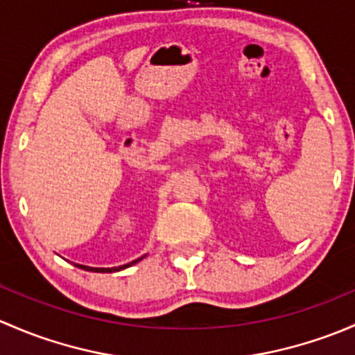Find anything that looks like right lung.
Here are the masks:
<instances>
[{
    "label": "right lung",
    "instance_id": "obj_1",
    "mask_svg": "<svg viewBox=\"0 0 355 355\" xmlns=\"http://www.w3.org/2000/svg\"><path fill=\"white\" fill-rule=\"evenodd\" d=\"M141 258H144V257H141ZM141 258L135 259V261L128 263V265H123V266H114V268H92V266H85V265H76V266H80V268L87 270V272H119V270H123V268H128V266L135 265V263H137V261H140Z\"/></svg>",
    "mask_w": 355,
    "mask_h": 355
}]
</instances>
